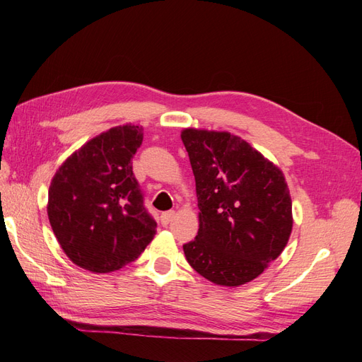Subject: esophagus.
Here are the masks:
<instances>
[{
  "mask_svg": "<svg viewBox=\"0 0 362 362\" xmlns=\"http://www.w3.org/2000/svg\"><path fill=\"white\" fill-rule=\"evenodd\" d=\"M173 217H175V211H166V213H163V214H161V225H163V226H168Z\"/></svg>",
  "mask_w": 362,
  "mask_h": 362,
  "instance_id": "34e87169",
  "label": "esophagus"
}]
</instances>
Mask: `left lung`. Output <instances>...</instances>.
<instances>
[{
	"mask_svg": "<svg viewBox=\"0 0 362 362\" xmlns=\"http://www.w3.org/2000/svg\"><path fill=\"white\" fill-rule=\"evenodd\" d=\"M199 206V231L182 246L189 264L217 286L259 276L287 246L291 198L279 168L242 137L185 128Z\"/></svg>",
	"mask_w": 362,
	"mask_h": 362,
	"instance_id": "left-lung-1",
	"label": "left lung"
}]
</instances>
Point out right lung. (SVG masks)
Returning <instances> with one entry per match:
<instances>
[{
	"label": "right lung",
	"mask_w": 362,
	"mask_h": 362,
	"mask_svg": "<svg viewBox=\"0 0 362 362\" xmlns=\"http://www.w3.org/2000/svg\"><path fill=\"white\" fill-rule=\"evenodd\" d=\"M144 128L120 125L93 137L64 161L48 192V218L64 254L93 273L122 269L156 235L133 157Z\"/></svg>",
	"instance_id": "obj_1"
}]
</instances>
